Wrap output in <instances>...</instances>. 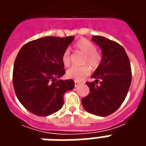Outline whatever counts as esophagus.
I'll return each mask as SVG.
<instances>
[{
  "label": "esophagus",
  "instance_id": "esophagus-1",
  "mask_svg": "<svg viewBox=\"0 0 146 146\" xmlns=\"http://www.w3.org/2000/svg\"><path fill=\"white\" fill-rule=\"evenodd\" d=\"M74 84H75V87H78V86L80 84V83L77 82V81H75V82H74Z\"/></svg>",
  "mask_w": 146,
  "mask_h": 146
}]
</instances>
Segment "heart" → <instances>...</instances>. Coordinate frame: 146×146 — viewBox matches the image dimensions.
<instances>
[{
    "label": "heart",
    "instance_id": "b5f03b06",
    "mask_svg": "<svg viewBox=\"0 0 146 146\" xmlns=\"http://www.w3.org/2000/svg\"><path fill=\"white\" fill-rule=\"evenodd\" d=\"M74 48L77 51L85 54L83 64L89 65L93 70L97 69L101 65L102 56L96 51V46L94 43L88 40V39L81 38L78 40L74 44ZM62 62L65 67H69L71 64V55L69 50H66L62 54ZM91 73V68L88 66L76 67L73 66L67 70L66 76L70 79L74 80L75 81L80 82L88 76Z\"/></svg>",
    "mask_w": 146,
    "mask_h": 146
}]
</instances>
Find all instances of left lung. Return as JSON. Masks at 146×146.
<instances>
[{
	"instance_id": "1",
	"label": "left lung",
	"mask_w": 146,
	"mask_h": 146,
	"mask_svg": "<svg viewBox=\"0 0 146 146\" xmlns=\"http://www.w3.org/2000/svg\"><path fill=\"white\" fill-rule=\"evenodd\" d=\"M92 40L102 49V60L92 75L95 81L86 83L90 92L81 102L88 113L106 116L118 110L124 101L131 83V68L119 44L101 36H93Z\"/></svg>"
}]
</instances>
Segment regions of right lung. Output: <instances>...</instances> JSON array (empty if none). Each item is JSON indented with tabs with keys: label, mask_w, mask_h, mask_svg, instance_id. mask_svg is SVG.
<instances>
[{
	"label": "right lung",
	"mask_w": 146,
	"mask_h": 146,
	"mask_svg": "<svg viewBox=\"0 0 146 146\" xmlns=\"http://www.w3.org/2000/svg\"><path fill=\"white\" fill-rule=\"evenodd\" d=\"M74 36H45L24 44L13 68L12 81L19 101L30 113L47 116L62 107L65 92L74 88L72 80H58L66 73L62 54Z\"/></svg>",
	"instance_id": "obj_1"
}]
</instances>
